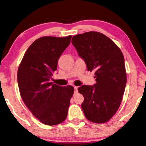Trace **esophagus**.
I'll use <instances>...</instances> for the list:
<instances>
[{
	"mask_svg": "<svg viewBox=\"0 0 146 146\" xmlns=\"http://www.w3.org/2000/svg\"><path fill=\"white\" fill-rule=\"evenodd\" d=\"M74 91H75V93H77V91H78V87L75 86L74 87Z\"/></svg>",
	"mask_w": 146,
	"mask_h": 146,
	"instance_id": "34e87169",
	"label": "esophagus"
}]
</instances>
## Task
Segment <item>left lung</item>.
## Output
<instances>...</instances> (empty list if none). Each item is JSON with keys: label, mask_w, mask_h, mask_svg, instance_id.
Segmentation results:
<instances>
[{"label": "left lung", "mask_w": 146, "mask_h": 146, "mask_svg": "<svg viewBox=\"0 0 146 146\" xmlns=\"http://www.w3.org/2000/svg\"><path fill=\"white\" fill-rule=\"evenodd\" d=\"M72 44L87 70L95 71L96 83L78 88L84 97L81 108L89 121L96 123L108 121L121 104L127 82L124 57L120 48L105 35L85 33L73 36Z\"/></svg>", "instance_id": "left-lung-1"}]
</instances>
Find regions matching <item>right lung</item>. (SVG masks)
Listing matches in <instances>:
<instances>
[{"label": "right lung", "instance_id": "right-lung-1", "mask_svg": "<svg viewBox=\"0 0 146 146\" xmlns=\"http://www.w3.org/2000/svg\"><path fill=\"white\" fill-rule=\"evenodd\" d=\"M71 37L42 36L35 40L18 69L17 80L23 102L35 117L47 125L65 121L74 93L73 86L62 87L50 82Z\"/></svg>", "mask_w": 146, "mask_h": 146}]
</instances>
